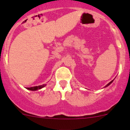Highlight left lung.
Returning a JSON list of instances; mask_svg holds the SVG:
<instances>
[{
	"label": "left lung",
	"mask_w": 130,
	"mask_h": 130,
	"mask_svg": "<svg viewBox=\"0 0 130 130\" xmlns=\"http://www.w3.org/2000/svg\"><path fill=\"white\" fill-rule=\"evenodd\" d=\"M112 82H113V80L111 81V82H109V83H108V84H107V85H106V86H105V87H107V86H109V85H110V84H111V83H112Z\"/></svg>",
	"instance_id": "1"
}]
</instances>
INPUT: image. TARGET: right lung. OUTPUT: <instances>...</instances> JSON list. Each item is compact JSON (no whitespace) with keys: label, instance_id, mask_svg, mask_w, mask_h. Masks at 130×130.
<instances>
[{"label":"right lung","instance_id":"1","mask_svg":"<svg viewBox=\"0 0 130 130\" xmlns=\"http://www.w3.org/2000/svg\"><path fill=\"white\" fill-rule=\"evenodd\" d=\"M45 86H46V85L43 84V85H41V86H35V87H27L26 89H28V90H37L41 89L43 88V87H44Z\"/></svg>","mask_w":130,"mask_h":130}]
</instances>
